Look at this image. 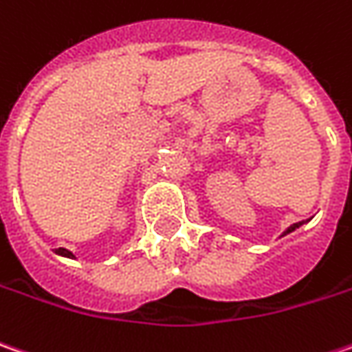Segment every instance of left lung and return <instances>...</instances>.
<instances>
[{
    "label": "left lung",
    "instance_id": "obj_1",
    "mask_svg": "<svg viewBox=\"0 0 352 352\" xmlns=\"http://www.w3.org/2000/svg\"><path fill=\"white\" fill-rule=\"evenodd\" d=\"M306 222H308V220H306ZM306 222H296V224H292V226H290V228H286L285 232H283V236H288V234H292V232H294V230H298V228H300V226H302V224H306Z\"/></svg>",
    "mask_w": 352,
    "mask_h": 352
}]
</instances>
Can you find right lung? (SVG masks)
<instances>
[{
    "label": "right lung",
    "instance_id": "1",
    "mask_svg": "<svg viewBox=\"0 0 352 352\" xmlns=\"http://www.w3.org/2000/svg\"><path fill=\"white\" fill-rule=\"evenodd\" d=\"M56 253H58V255H62V257H67V259H74V253H72V251H67V249H64V248L56 249Z\"/></svg>",
    "mask_w": 352,
    "mask_h": 352
}]
</instances>
